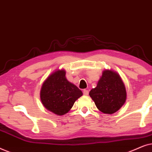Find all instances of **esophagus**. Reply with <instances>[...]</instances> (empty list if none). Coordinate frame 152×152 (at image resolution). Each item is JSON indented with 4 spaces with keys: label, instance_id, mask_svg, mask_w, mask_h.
I'll use <instances>...</instances> for the list:
<instances>
[{
    "label": "esophagus",
    "instance_id": "obj_1",
    "mask_svg": "<svg viewBox=\"0 0 152 152\" xmlns=\"http://www.w3.org/2000/svg\"><path fill=\"white\" fill-rule=\"evenodd\" d=\"M88 90H86V89H84V91H83V93H84V95H88Z\"/></svg>",
    "mask_w": 152,
    "mask_h": 152
}]
</instances>
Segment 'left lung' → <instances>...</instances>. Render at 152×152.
<instances>
[{
    "label": "left lung",
    "instance_id": "8db88e82",
    "mask_svg": "<svg viewBox=\"0 0 152 152\" xmlns=\"http://www.w3.org/2000/svg\"><path fill=\"white\" fill-rule=\"evenodd\" d=\"M95 105L104 113L113 114L122 107L126 93L124 83L117 72L104 70L97 86L89 93Z\"/></svg>",
    "mask_w": 152,
    "mask_h": 152
}]
</instances>
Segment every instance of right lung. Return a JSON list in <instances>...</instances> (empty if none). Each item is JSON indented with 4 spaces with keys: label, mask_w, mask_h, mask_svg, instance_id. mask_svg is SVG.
<instances>
[{
    "label": "right lung",
    "mask_w": 152,
    "mask_h": 152,
    "mask_svg": "<svg viewBox=\"0 0 152 152\" xmlns=\"http://www.w3.org/2000/svg\"><path fill=\"white\" fill-rule=\"evenodd\" d=\"M65 70H57L43 82L41 100L50 111L62 115L68 113L75 102L83 95L82 91L66 78Z\"/></svg>",
    "instance_id": "obj_1"
}]
</instances>
